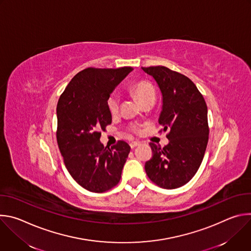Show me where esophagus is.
<instances>
[{
    "label": "esophagus",
    "mask_w": 251,
    "mask_h": 251,
    "mask_svg": "<svg viewBox=\"0 0 251 251\" xmlns=\"http://www.w3.org/2000/svg\"><path fill=\"white\" fill-rule=\"evenodd\" d=\"M140 145V143L139 142H131L130 143V147L132 148V149H134V148H136L137 146H139Z\"/></svg>",
    "instance_id": "esophagus-1"
}]
</instances>
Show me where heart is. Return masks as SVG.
Masks as SVG:
<instances>
[{"mask_svg":"<svg viewBox=\"0 0 251 251\" xmlns=\"http://www.w3.org/2000/svg\"><path fill=\"white\" fill-rule=\"evenodd\" d=\"M130 90L137 96V98L142 104L151 98H155L154 87L147 80H140V81L134 82L133 84H131ZM119 106H120V95L117 92L111 93L108 99H107V107H108L110 113L116 114L119 110ZM131 130L134 133H137L139 131L136 125H132Z\"/></svg>","mask_w":251,"mask_h":251,"instance_id":"1","label":"heart"}]
</instances>
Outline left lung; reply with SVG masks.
Instances as JSON below:
<instances>
[{
	"label": "left lung",
	"mask_w": 251,
	"mask_h": 251,
	"mask_svg": "<svg viewBox=\"0 0 251 251\" xmlns=\"http://www.w3.org/2000/svg\"><path fill=\"white\" fill-rule=\"evenodd\" d=\"M151 75L162 94L159 124L169 144L164 148L151 143L153 157L146 162L150 180L164 189L187 184L199 170L208 141L207 107L195 83L165 66L142 67Z\"/></svg>",
	"instance_id": "obj_1"
}]
</instances>
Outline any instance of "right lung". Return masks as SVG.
I'll list each match as a JSON object with an SVG mask.
<instances>
[{"instance_id":"right-lung-1","label":"right lung","mask_w":251,"mask_h":251,"mask_svg":"<svg viewBox=\"0 0 251 251\" xmlns=\"http://www.w3.org/2000/svg\"><path fill=\"white\" fill-rule=\"evenodd\" d=\"M132 67L86 68L70 80L56 107V139L65 167L85 190L103 193L115 187L130 153L119 141L104 148L100 130L111 124L107 99Z\"/></svg>"}]
</instances>
